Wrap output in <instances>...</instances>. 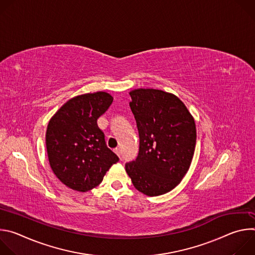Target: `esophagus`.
<instances>
[{
    "label": "esophagus",
    "instance_id": "34e87169",
    "mask_svg": "<svg viewBox=\"0 0 255 255\" xmlns=\"http://www.w3.org/2000/svg\"><path fill=\"white\" fill-rule=\"evenodd\" d=\"M114 151H115V153H116L118 156H121V150H120V148L116 147V148L114 149Z\"/></svg>",
    "mask_w": 255,
    "mask_h": 255
}]
</instances>
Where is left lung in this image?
Masks as SVG:
<instances>
[{
    "label": "left lung",
    "mask_w": 255,
    "mask_h": 255,
    "mask_svg": "<svg viewBox=\"0 0 255 255\" xmlns=\"http://www.w3.org/2000/svg\"><path fill=\"white\" fill-rule=\"evenodd\" d=\"M139 133V152L125 164L132 184L150 197L174 189L188 172L196 147V124L185 104L172 94L138 89L130 92Z\"/></svg>",
    "instance_id": "1"
}]
</instances>
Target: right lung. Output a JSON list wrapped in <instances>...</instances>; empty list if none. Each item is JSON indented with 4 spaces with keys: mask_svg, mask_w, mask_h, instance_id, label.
Returning <instances> with one entry per match:
<instances>
[{
    "mask_svg": "<svg viewBox=\"0 0 255 255\" xmlns=\"http://www.w3.org/2000/svg\"><path fill=\"white\" fill-rule=\"evenodd\" d=\"M112 102V96L105 92L75 97L48 123L46 148L51 169L72 190L88 192L96 188L107 170L119 161L108 148L97 123Z\"/></svg>",
    "mask_w": 255,
    "mask_h": 255,
    "instance_id": "1",
    "label": "right lung"
}]
</instances>
